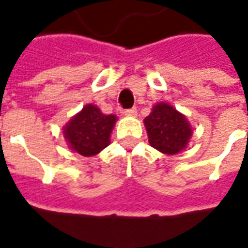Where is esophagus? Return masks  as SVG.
Instances as JSON below:
<instances>
[{
    "label": "esophagus",
    "mask_w": 248,
    "mask_h": 248,
    "mask_svg": "<svg viewBox=\"0 0 248 248\" xmlns=\"http://www.w3.org/2000/svg\"><path fill=\"white\" fill-rule=\"evenodd\" d=\"M124 115H126V116H136L137 115V108L136 107H133V108H128V109H124Z\"/></svg>",
    "instance_id": "34e87169"
}]
</instances>
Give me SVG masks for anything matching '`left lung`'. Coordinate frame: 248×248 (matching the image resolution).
<instances>
[{"instance_id":"obj_1","label":"left lung","mask_w":248,"mask_h":248,"mask_svg":"<svg viewBox=\"0 0 248 248\" xmlns=\"http://www.w3.org/2000/svg\"><path fill=\"white\" fill-rule=\"evenodd\" d=\"M149 144L163 154L174 155L184 150L192 136V128L183 113L169 103H157L144 120Z\"/></svg>"}]
</instances>
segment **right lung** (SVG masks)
Returning <instances> with one entry per match:
<instances>
[{
  "label": "right lung",
  "mask_w": 248,
  "mask_h": 248,
  "mask_svg": "<svg viewBox=\"0 0 248 248\" xmlns=\"http://www.w3.org/2000/svg\"><path fill=\"white\" fill-rule=\"evenodd\" d=\"M116 120L115 115H104L94 104H86L64 126V137L73 152L91 157L108 146Z\"/></svg>",
  "instance_id": "right-lung-1"
}]
</instances>
